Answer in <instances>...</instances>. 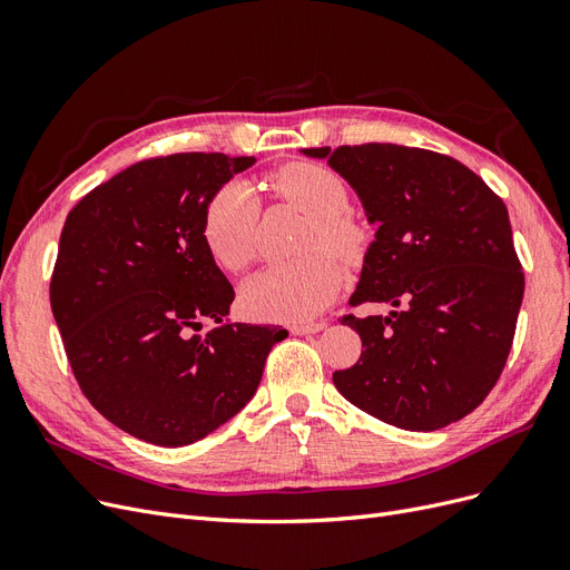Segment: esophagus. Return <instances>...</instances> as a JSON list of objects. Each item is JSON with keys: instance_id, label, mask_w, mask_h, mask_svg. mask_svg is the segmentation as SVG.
Masks as SVG:
<instances>
[{"instance_id": "34e87169", "label": "esophagus", "mask_w": 570, "mask_h": 570, "mask_svg": "<svg viewBox=\"0 0 570 570\" xmlns=\"http://www.w3.org/2000/svg\"><path fill=\"white\" fill-rule=\"evenodd\" d=\"M325 327H327L325 321H312V323H295L289 327V331L295 335H314V333L325 331Z\"/></svg>"}]
</instances>
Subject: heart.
Returning <instances> with one entry per match:
<instances>
[{"label": "heart", "mask_w": 570, "mask_h": 570, "mask_svg": "<svg viewBox=\"0 0 570 570\" xmlns=\"http://www.w3.org/2000/svg\"><path fill=\"white\" fill-rule=\"evenodd\" d=\"M271 187L312 216L304 247L314 252L254 273L243 287L245 304L256 316L273 321L316 318L342 283L337 258L320 247L354 258L364 247V230L347 216V185L333 170L306 161L287 164L271 176ZM256 218L258 199L245 180L223 185L212 197L204 212V243L223 268L239 271L256 256Z\"/></svg>", "instance_id": "obj_1"}]
</instances>
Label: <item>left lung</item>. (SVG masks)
I'll list each match as a JSON object with an SVG mask.
<instances>
[{
    "instance_id": "1",
    "label": "left lung",
    "mask_w": 570,
    "mask_h": 570,
    "mask_svg": "<svg viewBox=\"0 0 570 570\" xmlns=\"http://www.w3.org/2000/svg\"><path fill=\"white\" fill-rule=\"evenodd\" d=\"M356 193L375 239L350 304L387 316H344L361 356L333 383L390 425L438 430L482 404L502 375L523 302V273L504 202L444 154L368 142L302 149Z\"/></svg>"
}]
</instances>
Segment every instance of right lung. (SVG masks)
Returning a JSON list of instances; mask_svg holds the SVG:
<instances>
[{
  "mask_svg": "<svg viewBox=\"0 0 570 570\" xmlns=\"http://www.w3.org/2000/svg\"><path fill=\"white\" fill-rule=\"evenodd\" d=\"M252 164L204 151L140 161L66 216L51 314L82 394L137 440L183 446L214 433L287 337L226 321L235 292L204 243L206 206Z\"/></svg>",
  "mask_w": 570,
  "mask_h": 570,
  "instance_id": "1",
  "label": "right lung"
}]
</instances>
